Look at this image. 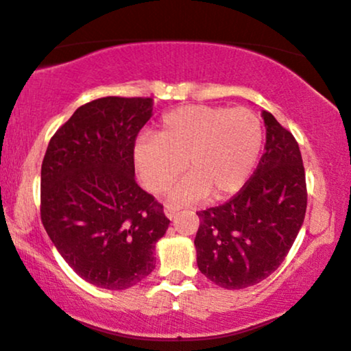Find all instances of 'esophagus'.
I'll use <instances>...</instances> for the list:
<instances>
[{
    "mask_svg": "<svg viewBox=\"0 0 351 351\" xmlns=\"http://www.w3.org/2000/svg\"><path fill=\"white\" fill-rule=\"evenodd\" d=\"M178 210H180V206L171 205V204H167L165 208H164V213H165V216H167V218H169V219H173L175 215L178 213Z\"/></svg>",
    "mask_w": 351,
    "mask_h": 351,
    "instance_id": "esophagus-1",
    "label": "esophagus"
}]
</instances>
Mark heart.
I'll list each match as a JSON object with an SVG mask.
<instances>
[{
  "instance_id": "heart-1",
  "label": "heart",
  "mask_w": 351,
  "mask_h": 351,
  "mask_svg": "<svg viewBox=\"0 0 351 351\" xmlns=\"http://www.w3.org/2000/svg\"><path fill=\"white\" fill-rule=\"evenodd\" d=\"M263 143V121L250 108L186 105L162 117L156 136L138 138L133 157L152 192L165 191L186 164L189 175L171 191V199L221 200L245 186Z\"/></svg>"
}]
</instances>
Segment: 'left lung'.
Instances as JSON below:
<instances>
[{
    "label": "left lung",
    "instance_id": "8db88e82",
    "mask_svg": "<svg viewBox=\"0 0 351 351\" xmlns=\"http://www.w3.org/2000/svg\"><path fill=\"white\" fill-rule=\"evenodd\" d=\"M265 152L226 204L199 211L197 265L226 289H243L274 274L289 253L307 210V184L293 133L267 111Z\"/></svg>",
    "mask_w": 351,
    "mask_h": 351
}]
</instances>
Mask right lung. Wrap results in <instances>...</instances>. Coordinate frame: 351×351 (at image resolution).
I'll return each mask as SVG.
<instances>
[{
  "label": "right lung",
  "instance_id": "right-lung-1",
  "mask_svg": "<svg viewBox=\"0 0 351 351\" xmlns=\"http://www.w3.org/2000/svg\"><path fill=\"white\" fill-rule=\"evenodd\" d=\"M152 98L105 97L79 106L53 133L41 165V221L88 283L127 289L156 267L170 219L135 181L133 147Z\"/></svg>",
  "mask_w": 351,
  "mask_h": 351
}]
</instances>
